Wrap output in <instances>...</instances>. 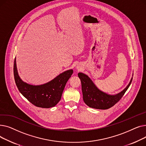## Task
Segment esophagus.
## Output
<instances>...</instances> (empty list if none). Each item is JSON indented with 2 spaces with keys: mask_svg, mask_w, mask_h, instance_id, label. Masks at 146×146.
Listing matches in <instances>:
<instances>
[{
  "mask_svg": "<svg viewBox=\"0 0 146 146\" xmlns=\"http://www.w3.org/2000/svg\"><path fill=\"white\" fill-rule=\"evenodd\" d=\"M77 68H78V69H79V68H80V67L79 66H78V67H77Z\"/></svg>",
  "mask_w": 146,
  "mask_h": 146,
  "instance_id": "obj_1",
  "label": "esophagus"
}]
</instances>
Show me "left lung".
<instances>
[{"label": "left lung", "instance_id": "1", "mask_svg": "<svg viewBox=\"0 0 146 146\" xmlns=\"http://www.w3.org/2000/svg\"><path fill=\"white\" fill-rule=\"evenodd\" d=\"M78 76L81 80L84 102L90 108L98 110L109 109L119 102L131 85L133 80L132 78L127 88L121 92L115 95H110L99 90L87 75L79 73Z\"/></svg>", "mask_w": 146, "mask_h": 146}]
</instances>
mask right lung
<instances>
[{
  "mask_svg": "<svg viewBox=\"0 0 146 146\" xmlns=\"http://www.w3.org/2000/svg\"><path fill=\"white\" fill-rule=\"evenodd\" d=\"M73 73V70H69L44 85L33 86L24 83L20 79L17 72L16 60L15 58L14 60L13 75L18 90L31 103L40 108H51L58 103L66 84Z\"/></svg>",
  "mask_w": 146,
  "mask_h": 146,
  "instance_id": "obj_1",
  "label": "right lung"
}]
</instances>
